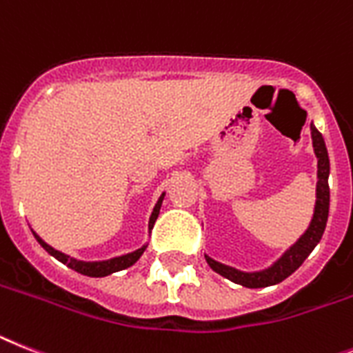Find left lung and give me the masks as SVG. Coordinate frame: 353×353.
I'll return each instance as SVG.
<instances>
[{"mask_svg": "<svg viewBox=\"0 0 353 353\" xmlns=\"http://www.w3.org/2000/svg\"><path fill=\"white\" fill-rule=\"evenodd\" d=\"M310 134H312L314 154L318 158V185H316V206H314V215L310 221L307 232L292 244L285 253L272 263L271 268L256 272H244L235 268L224 265L217 260L210 259L206 254V262L215 272L221 276L239 283V285L250 287V289H259V287L276 285L283 282L287 276H291L296 269L300 268L305 259L312 253V250L321 241L323 232L327 228L328 206H330V188H328V174H330V161H328L327 145L323 140L321 132L316 129L314 123H310Z\"/></svg>", "mask_w": 353, "mask_h": 353, "instance_id": "1", "label": "left lung"}]
</instances>
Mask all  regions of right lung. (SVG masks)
Listing matches in <instances>:
<instances>
[{"label":"right lung","instance_id":"1","mask_svg":"<svg viewBox=\"0 0 353 353\" xmlns=\"http://www.w3.org/2000/svg\"><path fill=\"white\" fill-rule=\"evenodd\" d=\"M163 197H165V194H161V197H159L158 203H156V206H154L152 215H150V219H149V232L154 228V222H156V219H158L159 208H161V203H163ZM34 236L37 239V242L43 245L44 250L48 251L52 256H55L59 262L66 263L68 268L73 269V271L81 272V274H85V276H93V278L108 276V274H111V272H117V271H121V269L131 268L132 263L138 262V259H140L141 254H143V251L147 250V244H145L143 248H140V250L132 251V253L121 254V256H114V259L102 260V262H84V260L71 259L70 254H64V253H61V251L53 250L52 245L46 244V242H44L43 239H41V236L37 235L35 232H34Z\"/></svg>","mask_w":353,"mask_h":353}]
</instances>
